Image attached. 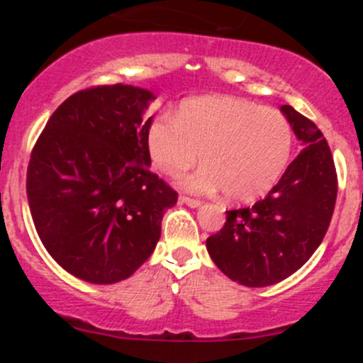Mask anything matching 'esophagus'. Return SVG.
Instances as JSON below:
<instances>
[{
    "mask_svg": "<svg viewBox=\"0 0 363 363\" xmlns=\"http://www.w3.org/2000/svg\"><path fill=\"white\" fill-rule=\"evenodd\" d=\"M181 201L187 205L189 208H199L201 206V201L199 199H193V198H187V196H181Z\"/></svg>",
    "mask_w": 363,
    "mask_h": 363,
    "instance_id": "obj_1",
    "label": "esophagus"
}]
</instances>
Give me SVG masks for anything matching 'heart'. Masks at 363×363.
Returning <instances> with one entry per match:
<instances>
[{
  "instance_id": "heart-1",
  "label": "heart",
  "mask_w": 363,
  "mask_h": 363,
  "mask_svg": "<svg viewBox=\"0 0 363 363\" xmlns=\"http://www.w3.org/2000/svg\"><path fill=\"white\" fill-rule=\"evenodd\" d=\"M152 162L179 176L198 162L205 165L181 179L196 194L225 191L247 203L273 189L290 164L294 129L280 111L235 97H201L186 102L176 119L157 118L148 126Z\"/></svg>"
}]
</instances>
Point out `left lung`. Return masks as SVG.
<instances>
[{
    "instance_id": "1",
    "label": "left lung",
    "mask_w": 363,
    "mask_h": 363,
    "mask_svg": "<svg viewBox=\"0 0 363 363\" xmlns=\"http://www.w3.org/2000/svg\"><path fill=\"white\" fill-rule=\"evenodd\" d=\"M280 109L301 141V153L264 199L227 211L222 230L206 239L220 272L252 289L285 280L309 261L326 235L338 193L320 129L291 106Z\"/></svg>"
}]
</instances>
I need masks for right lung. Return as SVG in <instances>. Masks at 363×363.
I'll list each match as a JSON object with an SVG mask.
<instances>
[{
	"mask_svg": "<svg viewBox=\"0 0 363 363\" xmlns=\"http://www.w3.org/2000/svg\"><path fill=\"white\" fill-rule=\"evenodd\" d=\"M153 91L104 85L54 111L32 150L27 198L52 259L83 281L126 280L155 251L177 193L150 172Z\"/></svg>",
	"mask_w": 363,
	"mask_h": 363,
	"instance_id": "right-lung-1",
	"label": "right lung"
}]
</instances>
